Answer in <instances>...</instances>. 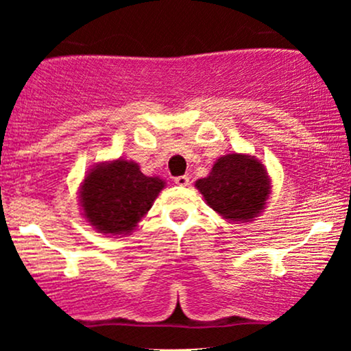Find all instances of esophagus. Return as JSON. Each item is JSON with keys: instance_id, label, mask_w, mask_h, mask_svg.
Returning a JSON list of instances; mask_svg holds the SVG:
<instances>
[{"instance_id": "1", "label": "esophagus", "mask_w": 351, "mask_h": 351, "mask_svg": "<svg viewBox=\"0 0 351 351\" xmlns=\"http://www.w3.org/2000/svg\"><path fill=\"white\" fill-rule=\"evenodd\" d=\"M175 183L178 184V186H188V184H189V178H188L186 175L176 176V178H175Z\"/></svg>"}]
</instances>
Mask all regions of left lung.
<instances>
[{
	"label": "left lung",
	"instance_id": "1",
	"mask_svg": "<svg viewBox=\"0 0 351 351\" xmlns=\"http://www.w3.org/2000/svg\"><path fill=\"white\" fill-rule=\"evenodd\" d=\"M209 208L231 223H249L271 196V178L263 162L245 153H229L195 183Z\"/></svg>",
	"mask_w": 351,
	"mask_h": 351
}]
</instances>
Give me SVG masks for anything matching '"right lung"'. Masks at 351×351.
I'll use <instances>...</instances> for the list:
<instances>
[{"instance_id":"1","label":"right lung","mask_w":351,"mask_h":351,"mask_svg":"<svg viewBox=\"0 0 351 351\" xmlns=\"http://www.w3.org/2000/svg\"><path fill=\"white\" fill-rule=\"evenodd\" d=\"M165 188L158 176H147L138 163L119 158L97 163L79 189L82 215L99 232L130 234Z\"/></svg>"}]
</instances>
